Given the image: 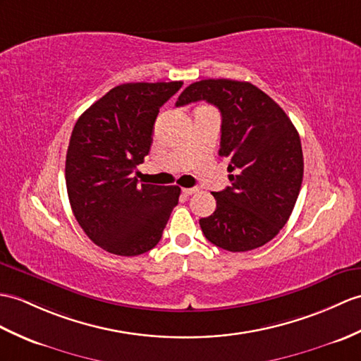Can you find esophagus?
I'll return each mask as SVG.
<instances>
[{"mask_svg":"<svg viewBox=\"0 0 361 361\" xmlns=\"http://www.w3.org/2000/svg\"><path fill=\"white\" fill-rule=\"evenodd\" d=\"M198 189L197 188H189V189H183V194L186 195V197H189V195H192V194H195Z\"/></svg>","mask_w":361,"mask_h":361,"instance_id":"34e87169","label":"esophagus"}]
</instances>
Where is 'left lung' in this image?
Here are the masks:
<instances>
[{"mask_svg": "<svg viewBox=\"0 0 361 361\" xmlns=\"http://www.w3.org/2000/svg\"><path fill=\"white\" fill-rule=\"evenodd\" d=\"M211 103L221 112L220 157L229 158L232 186L212 192L216 209L200 220L204 237L229 252L271 241L292 214L303 181V150L289 116L246 81L201 80L181 92L177 106Z\"/></svg>", "mask_w": 361, "mask_h": 361, "instance_id": "8db88e82", "label": "left lung"}]
</instances>
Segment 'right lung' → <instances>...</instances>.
<instances>
[{
    "instance_id": "obj_1",
    "label": "right lung",
    "mask_w": 361,
    "mask_h": 361,
    "mask_svg": "<svg viewBox=\"0 0 361 361\" xmlns=\"http://www.w3.org/2000/svg\"><path fill=\"white\" fill-rule=\"evenodd\" d=\"M181 86L126 82L75 123L66 155L67 195L81 229L107 252L135 257L155 247L178 204V186H140L132 172L149 154L160 107Z\"/></svg>"
}]
</instances>
